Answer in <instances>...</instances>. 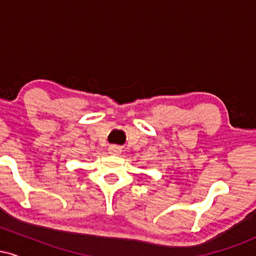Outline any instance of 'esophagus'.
<instances>
[{"label": "esophagus", "instance_id": "obj_1", "mask_svg": "<svg viewBox=\"0 0 256 256\" xmlns=\"http://www.w3.org/2000/svg\"><path fill=\"white\" fill-rule=\"evenodd\" d=\"M108 152H110V154L112 155H119L120 152H122V148L118 146H110V148H108Z\"/></svg>", "mask_w": 256, "mask_h": 256}]
</instances>
